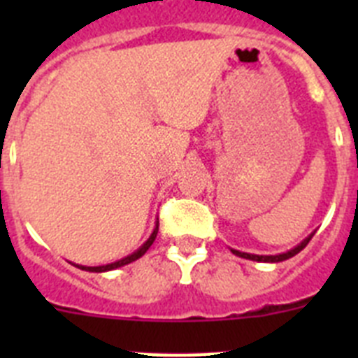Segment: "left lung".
<instances>
[{"label":"left lung","mask_w":358,"mask_h":358,"mask_svg":"<svg viewBox=\"0 0 358 358\" xmlns=\"http://www.w3.org/2000/svg\"><path fill=\"white\" fill-rule=\"evenodd\" d=\"M312 236H314V235H310L308 238H305V240H303V242L299 243V245H297V248L290 249L289 252H283V255H276V256H260V255H249V252H240V251H235V249H231V251H233V255H236V256H242V258H248V260H255V262H271V264H273V262H283V260H289V258H292V256H296L297 252H299V251H303V249L306 248V243H308L310 240H312Z\"/></svg>","instance_id":"1"}]
</instances>
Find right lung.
Segmentation results:
<instances>
[{
  "mask_svg": "<svg viewBox=\"0 0 358 358\" xmlns=\"http://www.w3.org/2000/svg\"><path fill=\"white\" fill-rule=\"evenodd\" d=\"M157 231H159V222L156 224V229H154V233L150 235V238H148L147 242H145L143 245H141V248L134 252V255L127 256V258H123V260L115 262V264H109V265H102V267H82V265H77V267L82 268V271H90V273H106V271H113V268L123 267V265L131 264V262H136L138 258H141V256L148 251V248H150L152 243H154V240H156V236H157Z\"/></svg>",
  "mask_w": 358,
  "mask_h": 358,
  "instance_id": "obj_1",
  "label": "right lung"
}]
</instances>
